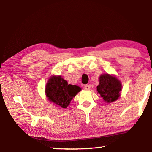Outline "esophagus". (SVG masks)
<instances>
[{"mask_svg":"<svg viewBox=\"0 0 152 152\" xmlns=\"http://www.w3.org/2000/svg\"><path fill=\"white\" fill-rule=\"evenodd\" d=\"M84 88H85V90H90V88H91V86L90 85H85Z\"/></svg>","mask_w":152,"mask_h":152,"instance_id":"esophagus-1","label":"esophagus"}]
</instances>
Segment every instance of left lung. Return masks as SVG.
Returning <instances> with one entry per match:
<instances>
[{"mask_svg":"<svg viewBox=\"0 0 152 152\" xmlns=\"http://www.w3.org/2000/svg\"><path fill=\"white\" fill-rule=\"evenodd\" d=\"M121 90V82L114 76L104 74L99 78L97 91L106 102L111 103L117 100L120 96Z\"/></svg>","mask_w":152,"mask_h":152,"instance_id":"left-lung-1","label":"left lung"}]
</instances>
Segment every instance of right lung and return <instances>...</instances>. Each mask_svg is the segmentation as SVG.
Masks as SVG:
<instances>
[{"mask_svg":"<svg viewBox=\"0 0 152 152\" xmlns=\"http://www.w3.org/2000/svg\"><path fill=\"white\" fill-rule=\"evenodd\" d=\"M80 90L81 88L78 86L68 84L60 76H52L45 88L48 100L62 108H66L72 98Z\"/></svg>","mask_w":152,"mask_h":152,"instance_id":"add662e5","label":"right lung"}]
</instances>
